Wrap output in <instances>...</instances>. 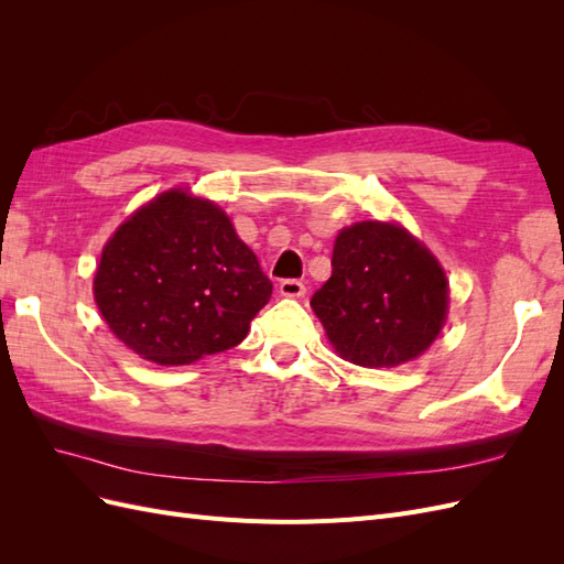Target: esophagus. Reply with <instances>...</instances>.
Returning <instances> with one entry per match:
<instances>
[{"label": "esophagus", "instance_id": "34e87169", "mask_svg": "<svg viewBox=\"0 0 564 564\" xmlns=\"http://www.w3.org/2000/svg\"><path fill=\"white\" fill-rule=\"evenodd\" d=\"M280 294L286 299H301L305 294V284L301 280H282Z\"/></svg>", "mask_w": 564, "mask_h": 564}]
</instances>
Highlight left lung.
Returning a JSON list of instances; mask_svg holds the SVG:
<instances>
[{
    "label": "left lung",
    "mask_w": 564,
    "mask_h": 564,
    "mask_svg": "<svg viewBox=\"0 0 564 564\" xmlns=\"http://www.w3.org/2000/svg\"><path fill=\"white\" fill-rule=\"evenodd\" d=\"M334 350L360 367H400L445 327L449 282L435 256L398 224L338 232L332 278L311 299Z\"/></svg>",
    "instance_id": "1"
}]
</instances>
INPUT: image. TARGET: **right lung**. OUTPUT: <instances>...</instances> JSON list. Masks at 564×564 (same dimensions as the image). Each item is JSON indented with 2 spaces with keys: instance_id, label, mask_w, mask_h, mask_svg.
I'll return each mask as SVG.
<instances>
[{
  "instance_id": "obj_1",
  "label": "right lung",
  "mask_w": 564,
  "mask_h": 564,
  "mask_svg": "<svg viewBox=\"0 0 564 564\" xmlns=\"http://www.w3.org/2000/svg\"><path fill=\"white\" fill-rule=\"evenodd\" d=\"M270 294L226 212L181 187L115 230L94 278L110 332L158 365H191L242 344Z\"/></svg>"
}]
</instances>
